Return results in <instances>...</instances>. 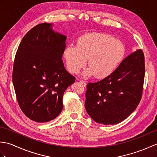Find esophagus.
Wrapping results in <instances>:
<instances>
[{
  "label": "esophagus",
  "mask_w": 157,
  "mask_h": 157,
  "mask_svg": "<svg viewBox=\"0 0 157 157\" xmlns=\"http://www.w3.org/2000/svg\"><path fill=\"white\" fill-rule=\"evenodd\" d=\"M82 84V86H86V83L84 82V81H83V80H80V82H79Z\"/></svg>",
  "instance_id": "34e87169"
}]
</instances>
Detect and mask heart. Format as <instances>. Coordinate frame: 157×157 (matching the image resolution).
<instances>
[{"instance_id": "obj_1", "label": "heart", "mask_w": 157, "mask_h": 157, "mask_svg": "<svg viewBox=\"0 0 157 157\" xmlns=\"http://www.w3.org/2000/svg\"><path fill=\"white\" fill-rule=\"evenodd\" d=\"M125 55V47L121 41L101 33L82 36L78 39L76 46L68 44L63 51L69 72H79L87 59L89 68L83 72V76L88 78L94 75L98 79L113 74L122 63Z\"/></svg>"}]
</instances>
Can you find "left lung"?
<instances>
[{
	"mask_svg": "<svg viewBox=\"0 0 157 157\" xmlns=\"http://www.w3.org/2000/svg\"><path fill=\"white\" fill-rule=\"evenodd\" d=\"M145 73L144 56L136 50L116 71L94 83H88L85 108L96 123L114 125L134 111L141 100Z\"/></svg>",
	"mask_w": 157,
	"mask_h": 157,
	"instance_id": "8db88e82",
	"label": "left lung"
}]
</instances>
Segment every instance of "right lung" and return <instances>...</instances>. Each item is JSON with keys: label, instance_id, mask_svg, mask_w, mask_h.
I'll return each mask as SVG.
<instances>
[{"label": "right lung", "instance_id": "right-lung-1", "mask_svg": "<svg viewBox=\"0 0 157 157\" xmlns=\"http://www.w3.org/2000/svg\"><path fill=\"white\" fill-rule=\"evenodd\" d=\"M42 23L29 30L20 43L13 70L19 105L32 121L44 123L61 112L63 96L75 82L62 61L67 36Z\"/></svg>", "mask_w": 157, "mask_h": 157}]
</instances>
